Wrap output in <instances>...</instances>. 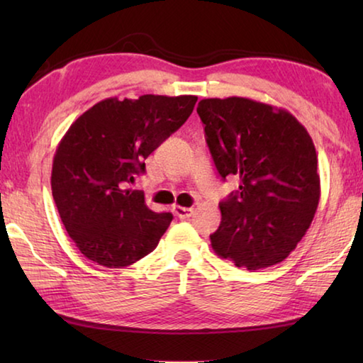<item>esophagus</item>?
I'll return each instance as SVG.
<instances>
[{
    "label": "esophagus",
    "mask_w": 363,
    "mask_h": 363,
    "mask_svg": "<svg viewBox=\"0 0 363 363\" xmlns=\"http://www.w3.org/2000/svg\"><path fill=\"white\" fill-rule=\"evenodd\" d=\"M173 211H174V214L179 219H187V218H190L194 214V208H187V206H179V205H176L174 208H173Z\"/></svg>",
    "instance_id": "34e87169"
}]
</instances>
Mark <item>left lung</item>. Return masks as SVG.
Segmentation results:
<instances>
[{
	"instance_id": "obj_1",
	"label": "left lung",
	"mask_w": 363,
	"mask_h": 363,
	"mask_svg": "<svg viewBox=\"0 0 363 363\" xmlns=\"http://www.w3.org/2000/svg\"><path fill=\"white\" fill-rule=\"evenodd\" d=\"M196 112L220 177L240 179L219 203L214 253L248 270L281 262L306 235L320 200L309 133L288 110L248 97L201 99Z\"/></svg>"
}]
</instances>
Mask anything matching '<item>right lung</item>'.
<instances>
[{
  "instance_id": "obj_1",
  "label": "right lung",
  "mask_w": 363,
  "mask_h": 363,
  "mask_svg": "<svg viewBox=\"0 0 363 363\" xmlns=\"http://www.w3.org/2000/svg\"><path fill=\"white\" fill-rule=\"evenodd\" d=\"M196 96L108 97L64 134L52 160L51 187L67 233L88 259L121 269L152 253L173 220L144 194L128 189L144 160L186 123Z\"/></svg>"
}]
</instances>
